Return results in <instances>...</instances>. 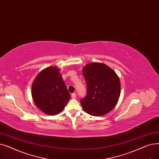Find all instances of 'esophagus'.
Instances as JSON below:
<instances>
[{
    "label": "esophagus",
    "instance_id": "1",
    "mask_svg": "<svg viewBox=\"0 0 159 159\" xmlns=\"http://www.w3.org/2000/svg\"><path fill=\"white\" fill-rule=\"evenodd\" d=\"M76 96H77V95L75 93H73L71 94V98H76Z\"/></svg>",
    "mask_w": 159,
    "mask_h": 159
}]
</instances>
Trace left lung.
Wrapping results in <instances>:
<instances>
[{
    "label": "left lung",
    "instance_id": "obj_1",
    "mask_svg": "<svg viewBox=\"0 0 159 159\" xmlns=\"http://www.w3.org/2000/svg\"><path fill=\"white\" fill-rule=\"evenodd\" d=\"M87 84V94L81 99V106L87 113L102 116L117 104L120 94V82L116 73L107 65L93 62L82 69Z\"/></svg>",
    "mask_w": 159,
    "mask_h": 159
}]
</instances>
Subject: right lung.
Returning a JSON list of instances; mask_svg holds the SVG:
<instances>
[{
	"label": "right lung",
	"mask_w": 159,
	"mask_h": 159,
	"mask_svg": "<svg viewBox=\"0 0 159 159\" xmlns=\"http://www.w3.org/2000/svg\"><path fill=\"white\" fill-rule=\"evenodd\" d=\"M59 70L57 67H48L38 74L32 84L33 101L47 115L60 113L70 99Z\"/></svg>",
	"instance_id": "obj_1"
}]
</instances>
